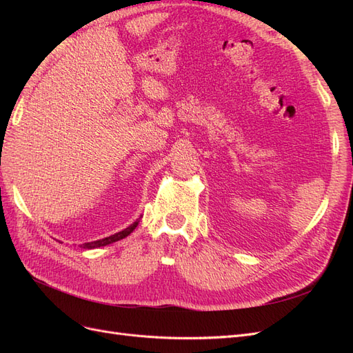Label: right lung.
I'll return each instance as SVG.
<instances>
[{
  "label": "right lung",
  "instance_id": "obj_1",
  "mask_svg": "<svg viewBox=\"0 0 353 353\" xmlns=\"http://www.w3.org/2000/svg\"><path fill=\"white\" fill-rule=\"evenodd\" d=\"M140 218H141V216H140ZM138 223H140V219H137L134 223H131L130 227L125 228V230H122V231H119V232L113 234V236L104 237V239H101V240L90 241V243H83V244H81V248H83V249H97V248H103V245L112 244V243H114V241H119V240H122V239H125V237L130 236V234L137 228Z\"/></svg>",
  "mask_w": 353,
  "mask_h": 353
}]
</instances>
